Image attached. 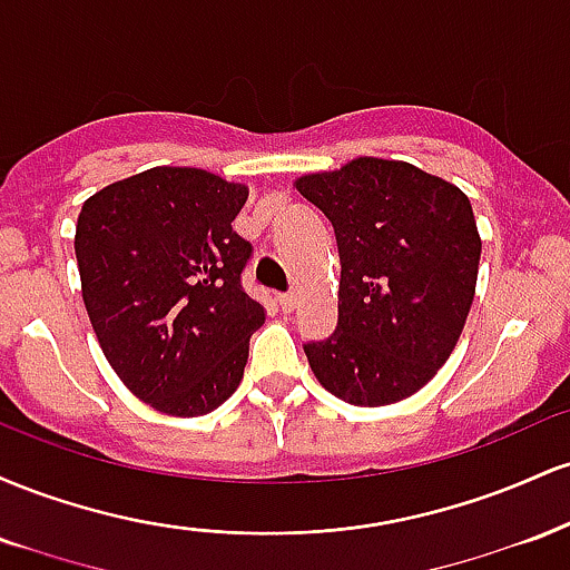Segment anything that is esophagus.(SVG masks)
<instances>
[{
    "instance_id": "esophagus-1",
    "label": "esophagus",
    "mask_w": 570,
    "mask_h": 570,
    "mask_svg": "<svg viewBox=\"0 0 570 570\" xmlns=\"http://www.w3.org/2000/svg\"><path fill=\"white\" fill-rule=\"evenodd\" d=\"M278 305L284 307V313H292L297 307V294H278Z\"/></svg>"
}]
</instances>
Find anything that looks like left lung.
<instances>
[{"label": "left lung", "instance_id": "8db88e82", "mask_svg": "<svg viewBox=\"0 0 570 570\" xmlns=\"http://www.w3.org/2000/svg\"><path fill=\"white\" fill-rule=\"evenodd\" d=\"M294 187L332 222L340 252L337 330L305 345L313 375L356 407L402 402L448 362L474 303L472 203L442 176L383 158Z\"/></svg>", "mask_w": 570, "mask_h": 570}]
</instances>
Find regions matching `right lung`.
Returning a JSON list of instances; mask_svg holds the SVG:
<instances>
[{
    "mask_svg": "<svg viewBox=\"0 0 570 570\" xmlns=\"http://www.w3.org/2000/svg\"><path fill=\"white\" fill-rule=\"evenodd\" d=\"M248 187L155 166L98 189L77 217L82 299L104 356L134 396L176 417L238 389L265 307L240 286L252 244L233 230Z\"/></svg>",
    "mask_w": 570,
    "mask_h": 570,
    "instance_id": "right-lung-1",
    "label": "right lung"
}]
</instances>
